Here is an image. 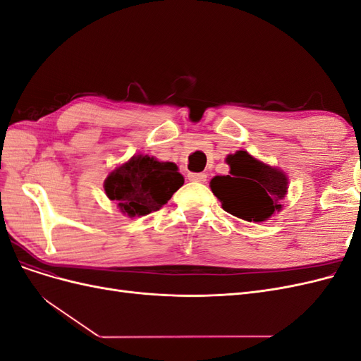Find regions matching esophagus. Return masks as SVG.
Listing matches in <instances>:
<instances>
[{"mask_svg": "<svg viewBox=\"0 0 361 361\" xmlns=\"http://www.w3.org/2000/svg\"><path fill=\"white\" fill-rule=\"evenodd\" d=\"M206 174L204 173H190L188 174V179L191 180V182H200V183H203V182H206Z\"/></svg>", "mask_w": 361, "mask_h": 361, "instance_id": "1", "label": "esophagus"}]
</instances>
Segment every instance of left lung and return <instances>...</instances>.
I'll list each match as a JSON object with an SVG mask.
<instances>
[{"mask_svg":"<svg viewBox=\"0 0 361 361\" xmlns=\"http://www.w3.org/2000/svg\"><path fill=\"white\" fill-rule=\"evenodd\" d=\"M226 161L231 166V176H215L211 180V190L226 212L250 223H260L281 209L280 200L288 192L285 173L245 150H238Z\"/></svg>","mask_w":361,"mask_h":361,"instance_id":"obj_1","label":"left lung"}]
</instances>
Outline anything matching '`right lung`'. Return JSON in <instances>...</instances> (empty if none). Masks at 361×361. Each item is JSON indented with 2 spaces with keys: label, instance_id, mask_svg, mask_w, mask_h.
Here are the masks:
<instances>
[{
  "label": "right lung",
  "instance_id": "right-lung-1",
  "mask_svg": "<svg viewBox=\"0 0 361 361\" xmlns=\"http://www.w3.org/2000/svg\"><path fill=\"white\" fill-rule=\"evenodd\" d=\"M182 185L183 176L176 164L134 155L108 174L104 190L125 215L141 216L161 209Z\"/></svg>",
  "mask_w": 361,
  "mask_h": 361
}]
</instances>
